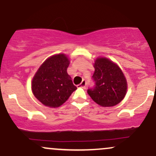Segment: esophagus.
I'll list each match as a JSON object with an SVG mask.
<instances>
[{
  "label": "esophagus",
  "mask_w": 156,
  "mask_h": 156,
  "mask_svg": "<svg viewBox=\"0 0 156 156\" xmlns=\"http://www.w3.org/2000/svg\"><path fill=\"white\" fill-rule=\"evenodd\" d=\"M86 86H87V81H86L85 80H82L81 83H80V84H78L77 87H78V88H85Z\"/></svg>",
  "instance_id": "obj_1"
}]
</instances>
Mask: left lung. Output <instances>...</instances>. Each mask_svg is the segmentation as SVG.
I'll return each mask as SVG.
<instances>
[{
  "label": "left lung",
  "mask_w": 156,
  "mask_h": 156,
  "mask_svg": "<svg viewBox=\"0 0 156 156\" xmlns=\"http://www.w3.org/2000/svg\"><path fill=\"white\" fill-rule=\"evenodd\" d=\"M94 67L92 79L94 85L87 90L89 95L101 106L117 105L127 91V81L120 68L106 58H97Z\"/></svg>",
  "instance_id": "obj_1"
}]
</instances>
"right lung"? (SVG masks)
I'll return each mask as SVG.
<instances>
[{
    "label": "right lung",
    "mask_w": 156,
    "mask_h": 156,
    "mask_svg": "<svg viewBox=\"0 0 156 156\" xmlns=\"http://www.w3.org/2000/svg\"><path fill=\"white\" fill-rule=\"evenodd\" d=\"M69 61L64 54L48 58L39 68L31 82L34 96L46 106H60L76 90L67 74Z\"/></svg>",
    "instance_id": "add662e5"
}]
</instances>
